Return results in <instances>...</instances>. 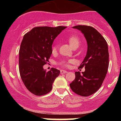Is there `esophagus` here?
I'll return each mask as SVG.
<instances>
[{"label":"esophagus","mask_w":121,"mask_h":121,"mask_svg":"<svg viewBox=\"0 0 121 121\" xmlns=\"http://www.w3.org/2000/svg\"><path fill=\"white\" fill-rule=\"evenodd\" d=\"M60 73L61 74H65V73H67V71L65 70H63V69H61V70L60 71Z\"/></svg>","instance_id":"34e87169"}]
</instances>
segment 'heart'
Returning <instances> with one entry per match:
<instances>
[{
	"label": "heart",
	"instance_id": "1",
	"mask_svg": "<svg viewBox=\"0 0 121 121\" xmlns=\"http://www.w3.org/2000/svg\"><path fill=\"white\" fill-rule=\"evenodd\" d=\"M67 41L69 43V46L73 48L75 47H78L80 44V40L79 39L75 36H71L67 38ZM57 50V48L55 46H53L52 47V53H55ZM74 61L73 60H63L61 61L60 62L59 64L60 65H63V67H68L69 64L73 63Z\"/></svg>",
	"mask_w": 121,
	"mask_h": 121
}]
</instances>
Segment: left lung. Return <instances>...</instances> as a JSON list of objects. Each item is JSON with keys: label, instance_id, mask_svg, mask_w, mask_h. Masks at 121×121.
<instances>
[{"label": "left lung", "instance_id": "obj_1", "mask_svg": "<svg viewBox=\"0 0 121 121\" xmlns=\"http://www.w3.org/2000/svg\"><path fill=\"white\" fill-rule=\"evenodd\" d=\"M73 29L80 30L87 43V51L80 68L85 71L75 72V78L69 84L73 92L88 97L97 92L105 78L109 65V53L107 41L94 27L78 25Z\"/></svg>", "mask_w": 121, "mask_h": 121}]
</instances>
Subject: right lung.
I'll use <instances>...</instances> for the list:
<instances>
[{
  "mask_svg": "<svg viewBox=\"0 0 121 121\" xmlns=\"http://www.w3.org/2000/svg\"><path fill=\"white\" fill-rule=\"evenodd\" d=\"M65 28L36 27L23 37L19 50V71L26 87L36 95L48 93L60 73L54 68L47 71L43 65L52 55L54 40Z\"/></svg>",
  "mask_w": 121,
  "mask_h": 121,
  "instance_id": "right-lung-1",
  "label": "right lung"
}]
</instances>
